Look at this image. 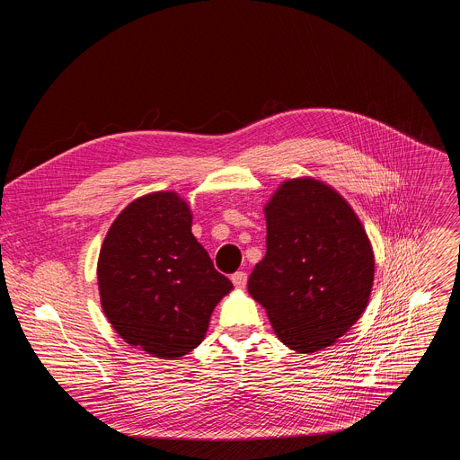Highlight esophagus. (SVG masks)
Returning a JSON list of instances; mask_svg holds the SVG:
<instances>
[{"label":"esophagus","mask_w":460,"mask_h":460,"mask_svg":"<svg viewBox=\"0 0 460 460\" xmlns=\"http://www.w3.org/2000/svg\"><path fill=\"white\" fill-rule=\"evenodd\" d=\"M231 280H233L234 288H245V284H247V273L236 271V273L231 275Z\"/></svg>","instance_id":"esophagus-1"}]
</instances>
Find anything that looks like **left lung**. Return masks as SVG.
Instances as JSON below:
<instances>
[{"instance_id": "8db88e82", "label": "left lung", "mask_w": 460, "mask_h": 460, "mask_svg": "<svg viewBox=\"0 0 460 460\" xmlns=\"http://www.w3.org/2000/svg\"><path fill=\"white\" fill-rule=\"evenodd\" d=\"M266 256L247 289L291 349L330 348L367 305L375 260L342 196L316 180H288L266 206Z\"/></svg>"}]
</instances>
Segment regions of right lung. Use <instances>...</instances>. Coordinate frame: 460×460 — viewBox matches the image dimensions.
I'll use <instances>...</instances> for the list:
<instances>
[{"instance_id": "1", "label": "right lung", "mask_w": 460, "mask_h": 460, "mask_svg": "<svg viewBox=\"0 0 460 460\" xmlns=\"http://www.w3.org/2000/svg\"><path fill=\"white\" fill-rule=\"evenodd\" d=\"M176 192L128 204L111 226L98 260L102 307L116 333L160 358L199 346L215 305L233 289L190 233Z\"/></svg>"}]
</instances>
